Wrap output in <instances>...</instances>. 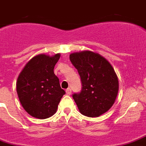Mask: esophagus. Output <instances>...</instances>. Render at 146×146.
I'll use <instances>...</instances> for the list:
<instances>
[{
  "mask_svg": "<svg viewBox=\"0 0 146 146\" xmlns=\"http://www.w3.org/2000/svg\"><path fill=\"white\" fill-rule=\"evenodd\" d=\"M66 94H68V95H70L71 93H72V90H71L70 88H67L66 90Z\"/></svg>",
  "mask_w": 146,
  "mask_h": 146,
  "instance_id": "esophagus-1",
  "label": "esophagus"
}]
</instances>
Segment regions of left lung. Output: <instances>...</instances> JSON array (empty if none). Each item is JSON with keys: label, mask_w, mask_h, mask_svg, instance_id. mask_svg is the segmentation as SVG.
<instances>
[{"label": "left lung", "mask_w": 146, "mask_h": 146, "mask_svg": "<svg viewBox=\"0 0 146 146\" xmlns=\"http://www.w3.org/2000/svg\"><path fill=\"white\" fill-rule=\"evenodd\" d=\"M80 76L82 89L73 94L81 114L98 117L112 107L117 96L119 81L113 66L102 56L91 51L70 55Z\"/></svg>", "instance_id": "obj_1"}]
</instances>
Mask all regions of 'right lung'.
Masks as SVG:
<instances>
[{
    "mask_svg": "<svg viewBox=\"0 0 146 146\" xmlns=\"http://www.w3.org/2000/svg\"><path fill=\"white\" fill-rule=\"evenodd\" d=\"M60 55L45 54L32 58L20 73L17 93L27 113L37 119H46L56 113L66 92L61 89L53 69Z\"/></svg>",
    "mask_w": 146,
    "mask_h": 146,
    "instance_id": "add662e5",
    "label": "right lung"
}]
</instances>
